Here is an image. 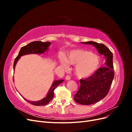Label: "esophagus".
Instances as JSON below:
<instances>
[{
    "mask_svg": "<svg viewBox=\"0 0 132 132\" xmlns=\"http://www.w3.org/2000/svg\"><path fill=\"white\" fill-rule=\"evenodd\" d=\"M71 78L69 75H67L65 77V80H70Z\"/></svg>",
    "mask_w": 132,
    "mask_h": 132,
    "instance_id": "34e87169",
    "label": "esophagus"
}]
</instances>
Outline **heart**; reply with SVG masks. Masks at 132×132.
I'll use <instances>...</instances> for the list:
<instances>
[{
	"label": "heart",
	"instance_id": "obj_1",
	"mask_svg": "<svg viewBox=\"0 0 132 132\" xmlns=\"http://www.w3.org/2000/svg\"><path fill=\"white\" fill-rule=\"evenodd\" d=\"M61 64L65 69H68L69 64L75 66V73L79 78H86L95 72L100 65V60L97 55L83 49L71 51L67 59H61Z\"/></svg>",
	"mask_w": 132,
	"mask_h": 132
}]
</instances>
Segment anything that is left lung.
Listing matches in <instances>:
<instances>
[{
  "instance_id": "8db88e82",
  "label": "left lung",
  "mask_w": 132,
  "mask_h": 132,
  "mask_svg": "<svg viewBox=\"0 0 132 132\" xmlns=\"http://www.w3.org/2000/svg\"><path fill=\"white\" fill-rule=\"evenodd\" d=\"M82 43L95 46L98 52L104 55L106 59L104 67L100 68L91 77L80 80L79 90L74 96L75 102L81 105H89L100 101L109 93L114 78L113 54L102 43L93 41Z\"/></svg>"
}]
</instances>
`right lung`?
Here are the masks:
<instances>
[{
	"label": "right lung",
	"mask_w": 132,
	"mask_h": 132,
	"mask_svg": "<svg viewBox=\"0 0 132 132\" xmlns=\"http://www.w3.org/2000/svg\"><path fill=\"white\" fill-rule=\"evenodd\" d=\"M51 42H43L41 41H34L28 44L27 45L22 47L20 51L18 56L15 59L14 63V70L15 69V67L18 60L21 56L25 54H42L45 52V51L48 50V47L51 45ZM14 81V78H13ZM64 80H55L53 82L52 85L47 95L45 97H44L41 100L38 101H30L27 100L24 98L26 101L31 104L35 106H44L46 105L48 103L52 100L53 99L54 96V90L60 84L63 82Z\"/></svg>",
	"instance_id": "1"
}]
</instances>
